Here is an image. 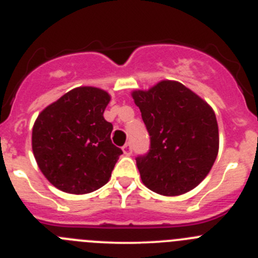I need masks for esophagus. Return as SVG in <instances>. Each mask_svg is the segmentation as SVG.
Wrapping results in <instances>:
<instances>
[{
    "instance_id": "esophagus-1",
    "label": "esophagus",
    "mask_w": 258,
    "mask_h": 258,
    "mask_svg": "<svg viewBox=\"0 0 258 258\" xmlns=\"http://www.w3.org/2000/svg\"><path fill=\"white\" fill-rule=\"evenodd\" d=\"M122 150H123V153H124V155H131L132 154V146H131V144H126V145L123 146V148H122Z\"/></svg>"
}]
</instances>
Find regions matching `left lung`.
I'll return each instance as SVG.
<instances>
[{"instance_id":"left-lung-1","label":"left lung","mask_w":258,"mask_h":258,"mask_svg":"<svg viewBox=\"0 0 258 258\" xmlns=\"http://www.w3.org/2000/svg\"><path fill=\"white\" fill-rule=\"evenodd\" d=\"M150 135V150L136 158L143 184L164 197L198 186L219 154L212 106L177 81L164 80L131 92Z\"/></svg>"}]
</instances>
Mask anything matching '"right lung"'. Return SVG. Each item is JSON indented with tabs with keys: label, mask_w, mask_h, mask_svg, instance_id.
I'll list each match as a JSON object with an SVG mask.
<instances>
[{
	"label": "right lung",
	"mask_w": 258,
	"mask_h": 258,
	"mask_svg": "<svg viewBox=\"0 0 258 258\" xmlns=\"http://www.w3.org/2000/svg\"><path fill=\"white\" fill-rule=\"evenodd\" d=\"M106 91L81 86L39 113L32 130V150L41 172L69 194H89L112 176L122 150L110 140L113 124L104 118Z\"/></svg>",
	"instance_id": "obj_1"
}]
</instances>
